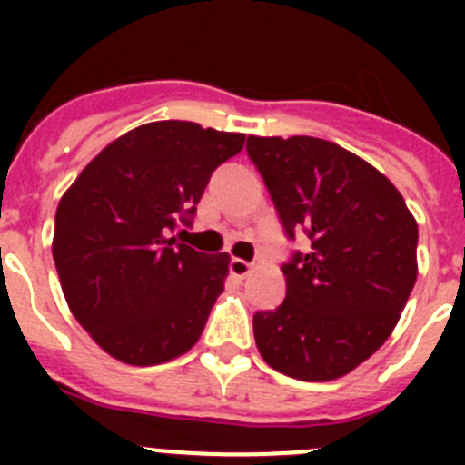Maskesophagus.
<instances>
[{
    "mask_svg": "<svg viewBox=\"0 0 465 465\" xmlns=\"http://www.w3.org/2000/svg\"><path fill=\"white\" fill-rule=\"evenodd\" d=\"M230 274L240 279L249 277V274H252V262L242 261V258H232V261H230Z\"/></svg>",
    "mask_w": 465,
    "mask_h": 465,
    "instance_id": "34e87169",
    "label": "esophagus"
}]
</instances>
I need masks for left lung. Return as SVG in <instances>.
Wrapping results in <instances>:
<instances>
[{"label": "left lung", "instance_id": "8db88e82", "mask_svg": "<svg viewBox=\"0 0 465 465\" xmlns=\"http://www.w3.org/2000/svg\"><path fill=\"white\" fill-rule=\"evenodd\" d=\"M283 228L310 252L282 268L286 298L253 314L262 361L302 381L344 377L389 340L417 282L419 228L377 167L316 137L246 142Z\"/></svg>", "mask_w": 465, "mask_h": 465}]
</instances>
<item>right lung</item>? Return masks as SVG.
<instances>
[{"label": "right lung", "instance_id": "obj_1", "mask_svg": "<svg viewBox=\"0 0 465 465\" xmlns=\"http://www.w3.org/2000/svg\"><path fill=\"white\" fill-rule=\"evenodd\" d=\"M244 139L191 121L146 123L104 146L60 197L53 261L64 300L121 363H167L203 335L230 256L179 244L172 230Z\"/></svg>", "mask_w": 465, "mask_h": 465}]
</instances>
